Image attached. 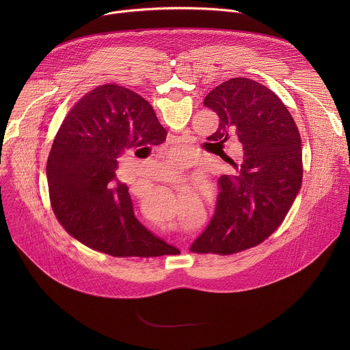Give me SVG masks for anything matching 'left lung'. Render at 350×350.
<instances>
[{
    "label": "left lung",
    "mask_w": 350,
    "mask_h": 350,
    "mask_svg": "<svg viewBox=\"0 0 350 350\" xmlns=\"http://www.w3.org/2000/svg\"><path fill=\"white\" fill-rule=\"evenodd\" d=\"M204 105L220 119L208 139L224 154L222 144L238 139L243 157L228 159L232 170L219 178L215 216L191 251L232 255L262 243L284 221L302 185V141L281 99L255 80L230 79Z\"/></svg>",
    "instance_id": "1"
}]
</instances>
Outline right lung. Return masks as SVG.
<instances>
[{
  "label": "right lung",
  "mask_w": 350,
  "mask_h": 350,
  "mask_svg": "<svg viewBox=\"0 0 350 350\" xmlns=\"http://www.w3.org/2000/svg\"><path fill=\"white\" fill-rule=\"evenodd\" d=\"M152 107L137 92L104 84L87 92L65 118L46 162L53 211L83 245L115 258L174 255L177 249L135 219L118 158L151 151L166 138Z\"/></svg>",
  "instance_id": "right-lung-1"
}]
</instances>
